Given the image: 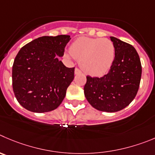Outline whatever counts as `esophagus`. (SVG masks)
I'll list each match as a JSON object with an SVG mask.
<instances>
[{"label":"esophagus","mask_w":155,"mask_h":155,"mask_svg":"<svg viewBox=\"0 0 155 155\" xmlns=\"http://www.w3.org/2000/svg\"><path fill=\"white\" fill-rule=\"evenodd\" d=\"M81 71L80 70V69H78V68H75L74 69V74H81Z\"/></svg>","instance_id":"34e87169"}]
</instances>
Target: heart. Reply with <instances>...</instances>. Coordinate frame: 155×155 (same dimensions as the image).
Here are the masks:
<instances>
[{
	"label": "heart",
	"mask_w": 155,
	"mask_h": 155,
	"mask_svg": "<svg viewBox=\"0 0 155 155\" xmlns=\"http://www.w3.org/2000/svg\"><path fill=\"white\" fill-rule=\"evenodd\" d=\"M68 58L80 61V65L87 74L101 76L107 73L113 64L115 46L108 39L81 36L75 39L70 46V52H66Z\"/></svg>",
	"instance_id": "obj_1"
}]
</instances>
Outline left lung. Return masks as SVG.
Here are the masks:
<instances>
[{"instance_id":"obj_1","label":"left lung","mask_w":155,"mask_h":155,"mask_svg":"<svg viewBox=\"0 0 155 155\" xmlns=\"http://www.w3.org/2000/svg\"><path fill=\"white\" fill-rule=\"evenodd\" d=\"M115 58L108 74L101 78L87 76L84 87L89 104L97 110L114 113L126 108L139 88L141 64L139 55L130 44L113 36Z\"/></svg>"}]
</instances>
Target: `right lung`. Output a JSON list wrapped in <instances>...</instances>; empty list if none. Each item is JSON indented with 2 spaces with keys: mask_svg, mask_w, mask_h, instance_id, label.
<instances>
[{
  "mask_svg": "<svg viewBox=\"0 0 155 155\" xmlns=\"http://www.w3.org/2000/svg\"><path fill=\"white\" fill-rule=\"evenodd\" d=\"M70 36H42L22 47L14 59L12 84L19 104L34 113L54 110L74 78V68L59 61Z\"/></svg>",
  "mask_w": 155,
  "mask_h": 155,
  "instance_id": "obj_1",
  "label": "right lung"
}]
</instances>
